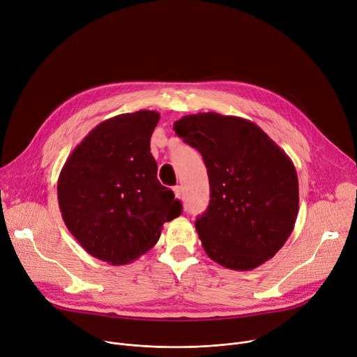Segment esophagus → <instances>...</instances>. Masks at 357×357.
<instances>
[{
	"label": "esophagus",
	"instance_id": "34e87169",
	"mask_svg": "<svg viewBox=\"0 0 357 357\" xmlns=\"http://www.w3.org/2000/svg\"><path fill=\"white\" fill-rule=\"evenodd\" d=\"M174 193H175V197H176V199H181V197H182V189H181V186H175V188H174Z\"/></svg>",
	"mask_w": 357,
	"mask_h": 357
}]
</instances>
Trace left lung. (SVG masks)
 <instances>
[{"mask_svg": "<svg viewBox=\"0 0 357 357\" xmlns=\"http://www.w3.org/2000/svg\"><path fill=\"white\" fill-rule=\"evenodd\" d=\"M174 130L208 168L211 203L195 222L208 256L237 271L273 259L292 233L299 209L291 158L257 124L234 116H183Z\"/></svg>", "mask_w": 357, "mask_h": 357, "instance_id": "1", "label": "left lung"}]
</instances>
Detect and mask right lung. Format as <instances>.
Returning a JSON list of instances; mask_svg holds the SVG:
<instances>
[{
    "label": "right lung",
    "instance_id": "add662e5",
    "mask_svg": "<svg viewBox=\"0 0 357 357\" xmlns=\"http://www.w3.org/2000/svg\"><path fill=\"white\" fill-rule=\"evenodd\" d=\"M160 113L139 110L96 126L58 179L63 222L90 256L124 266L154 247L181 202L157 178L149 141Z\"/></svg>",
    "mask_w": 357,
    "mask_h": 357
}]
</instances>
